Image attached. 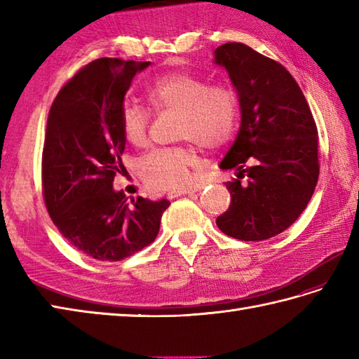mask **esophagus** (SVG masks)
I'll list each match as a JSON object with an SVG mask.
<instances>
[{
    "label": "esophagus",
    "instance_id": "1",
    "mask_svg": "<svg viewBox=\"0 0 359 359\" xmlns=\"http://www.w3.org/2000/svg\"><path fill=\"white\" fill-rule=\"evenodd\" d=\"M196 189L193 188H187V189H179V191H170L168 193V199H175L179 196H188V194H194Z\"/></svg>",
    "mask_w": 359,
    "mask_h": 359
}]
</instances>
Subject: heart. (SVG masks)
Returning <instances> with one entry per match:
<instances>
[{
	"label": "heart",
	"mask_w": 359,
	"mask_h": 359,
	"mask_svg": "<svg viewBox=\"0 0 359 359\" xmlns=\"http://www.w3.org/2000/svg\"><path fill=\"white\" fill-rule=\"evenodd\" d=\"M147 100L157 112H177L175 137L191 140L205 149H217L231 139L239 114L234 90L226 85H208L189 72H170L147 88ZM151 114L139 103H125L120 128L134 147L148 143ZM199 156L191 144L158 148L142 157L139 172L144 184L158 191L184 189L191 182V170Z\"/></svg>",
	"instance_id": "1"
}]
</instances>
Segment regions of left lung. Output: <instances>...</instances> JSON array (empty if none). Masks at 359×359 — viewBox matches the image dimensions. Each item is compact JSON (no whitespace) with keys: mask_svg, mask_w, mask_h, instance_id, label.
I'll return each mask as SVG.
<instances>
[{"mask_svg":"<svg viewBox=\"0 0 359 359\" xmlns=\"http://www.w3.org/2000/svg\"><path fill=\"white\" fill-rule=\"evenodd\" d=\"M239 94L241 129L220 162L238 170L226 182L219 230L239 241L270 239L306 210L319 177L318 128L301 88L284 66L243 43L215 50ZM248 177L243 184L242 178Z\"/></svg>","mask_w":359,"mask_h":359,"instance_id":"8db88e82","label":"left lung"}]
</instances>
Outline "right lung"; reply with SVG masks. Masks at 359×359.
Returning a JSON list of instances; mask_svg holds the SVG:
<instances>
[{
    "instance_id": "right-lung-1",
    "label": "right lung",
    "mask_w": 359,
    "mask_h": 359,
    "mask_svg": "<svg viewBox=\"0 0 359 359\" xmlns=\"http://www.w3.org/2000/svg\"><path fill=\"white\" fill-rule=\"evenodd\" d=\"M149 62L98 58L60 89L46 125L41 182L53 225L97 261L116 262L157 238L170 202L114 191L126 139L120 112L134 75Z\"/></svg>"
}]
</instances>
